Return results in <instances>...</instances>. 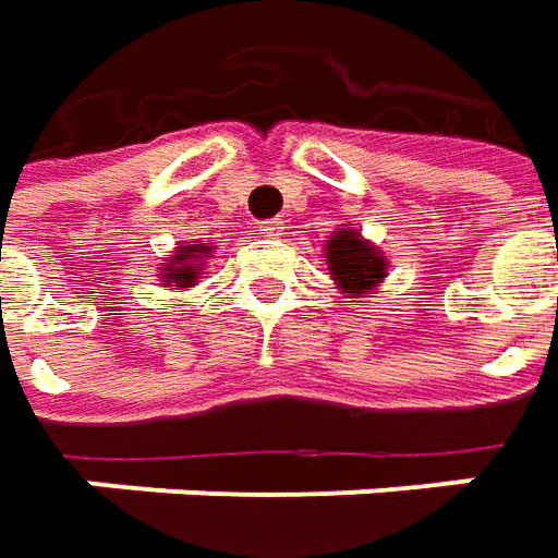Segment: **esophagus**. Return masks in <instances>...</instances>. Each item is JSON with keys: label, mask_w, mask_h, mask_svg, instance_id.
<instances>
[{"label": "esophagus", "mask_w": 558, "mask_h": 558, "mask_svg": "<svg viewBox=\"0 0 558 558\" xmlns=\"http://www.w3.org/2000/svg\"><path fill=\"white\" fill-rule=\"evenodd\" d=\"M282 229H286V226H282V220H267V223H260V229H257V232H260L264 239H279V235H282Z\"/></svg>", "instance_id": "1"}]
</instances>
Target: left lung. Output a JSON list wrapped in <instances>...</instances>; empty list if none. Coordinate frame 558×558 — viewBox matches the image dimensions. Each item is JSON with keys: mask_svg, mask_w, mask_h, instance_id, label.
<instances>
[{"mask_svg": "<svg viewBox=\"0 0 558 558\" xmlns=\"http://www.w3.org/2000/svg\"><path fill=\"white\" fill-rule=\"evenodd\" d=\"M326 267L344 298H369L388 276V257L354 223H344L326 239Z\"/></svg>", "mask_w": 558, "mask_h": 558, "instance_id": "left-lung-1", "label": "left lung"}]
</instances>
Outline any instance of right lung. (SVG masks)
<instances>
[{"label":"right lung","mask_w":558,"mask_h":558,"mask_svg":"<svg viewBox=\"0 0 558 558\" xmlns=\"http://www.w3.org/2000/svg\"><path fill=\"white\" fill-rule=\"evenodd\" d=\"M214 251H217V247L207 245V242H202V245H189V242H183L180 247H173L170 257H167V264L158 267V282H161L163 289H195L198 279H202L204 260H210Z\"/></svg>","instance_id":"1"}]
</instances>
